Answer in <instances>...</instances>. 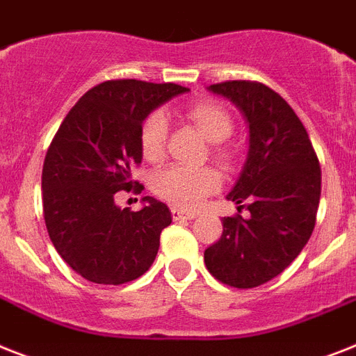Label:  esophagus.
Returning <instances> with one entry per match:
<instances>
[{
    "instance_id": "34e87169",
    "label": "esophagus",
    "mask_w": 356,
    "mask_h": 356,
    "mask_svg": "<svg viewBox=\"0 0 356 356\" xmlns=\"http://www.w3.org/2000/svg\"><path fill=\"white\" fill-rule=\"evenodd\" d=\"M171 214H172V220H193L198 216V213H195V211L178 209V207H172Z\"/></svg>"
}]
</instances>
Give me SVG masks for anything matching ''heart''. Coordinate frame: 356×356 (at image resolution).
<instances>
[{"label": "heart", "mask_w": 356, "mask_h": 356, "mask_svg": "<svg viewBox=\"0 0 356 356\" xmlns=\"http://www.w3.org/2000/svg\"><path fill=\"white\" fill-rule=\"evenodd\" d=\"M185 116L193 122L200 134L209 143L225 142L233 132V120L216 102H198L185 108ZM167 120L161 113H152L145 118L140 131V145L145 160L158 161L165 152ZM214 158L227 163L231 152L222 145L213 151ZM222 185V178L214 169H189L172 165L156 172L152 178V189L160 198L178 207H196L207 196L214 195Z\"/></svg>", "instance_id": "b5f03b06"}]
</instances>
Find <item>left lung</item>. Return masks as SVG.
Listing matches in <instances>:
<instances>
[{
	"instance_id": "1",
	"label": "left lung",
	"mask_w": 356,
	"mask_h": 356,
	"mask_svg": "<svg viewBox=\"0 0 356 356\" xmlns=\"http://www.w3.org/2000/svg\"><path fill=\"white\" fill-rule=\"evenodd\" d=\"M209 92L233 102L249 127L248 158L225 198L243 218H222L224 233L205 249L214 278L238 289L278 277L309 240L320 202V163L309 134L286 99L257 81H224Z\"/></svg>"
}]
</instances>
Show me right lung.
<instances>
[{
	"label": "right lung",
	"instance_id": "add662e5",
	"mask_svg": "<svg viewBox=\"0 0 356 356\" xmlns=\"http://www.w3.org/2000/svg\"><path fill=\"white\" fill-rule=\"evenodd\" d=\"M187 90L138 79L104 81L78 99L56 132L41 175L43 216L56 251L85 280L120 286L154 262L171 211L152 196H143L136 213L122 209L114 195L136 184L131 171L142 163L147 116Z\"/></svg>",
	"mask_w": 356,
	"mask_h": 356
}]
</instances>
